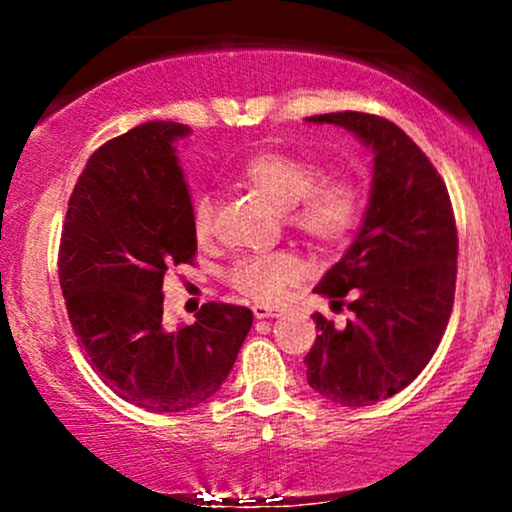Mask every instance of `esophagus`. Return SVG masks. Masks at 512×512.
<instances>
[{
  "label": "esophagus",
  "instance_id": "1",
  "mask_svg": "<svg viewBox=\"0 0 512 512\" xmlns=\"http://www.w3.org/2000/svg\"><path fill=\"white\" fill-rule=\"evenodd\" d=\"M252 313H255L257 320H264V317H276L281 313L276 305H267V303H255L252 305Z\"/></svg>",
  "mask_w": 512,
  "mask_h": 512
}]
</instances>
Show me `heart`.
<instances>
[{
	"label": "heart",
	"mask_w": 512,
	"mask_h": 512,
	"mask_svg": "<svg viewBox=\"0 0 512 512\" xmlns=\"http://www.w3.org/2000/svg\"><path fill=\"white\" fill-rule=\"evenodd\" d=\"M243 185L252 187L279 209L286 221L320 248L342 245L356 231L366 207V197L351 178H325V168L310 158L279 154L252 156L240 170ZM216 207L209 197H199L192 209L197 240L214 233ZM301 276V260L291 252L245 255L228 269V284L252 301H276L286 284Z\"/></svg>",
	"instance_id": "1"
}]
</instances>
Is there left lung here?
Masks as SVG:
<instances>
[{"instance_id":"obj_1","label":"left lung","mask_w":512,"mask_h":512,"mask_svg":"<svg viewBox=\"0 0 512 512\" xmlns=\"http://www.w3.org/2000/svg\"><path fill=\"white\" fill-rule=\"evenodd\" d=\"M373 151L363 223L315 293L351 310L346 327L313 315L308 385L342 407H370L404 390L448 327L457 276V228L448 187L395 122L368 113L313 115Z\"/></svg>"}]
</instances>
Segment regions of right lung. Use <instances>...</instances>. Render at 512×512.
I'll list each match as a JSON object with an SVG mask.
<instances>
[{
    "instance_id": "add662e5",
    "label": "right lung",
    "mask_w": 512,
    "mask_h": 512,
    "mask_svg": "<svg viewBox=\"0 0 512 512\" xmlns=\"http://www.w3.org/2000/svg\"><path fill=\"white\" fill-rule=\"evenodd\" d=\"M187 134V125L156 120L103 144L69 197L60 243L76 339L117 397L154 414L216 395L252 327L250 310L231 303L202 305L175 330L163 322V276L197 252L175 156Z\"/></svg>"
}]
</instances>
